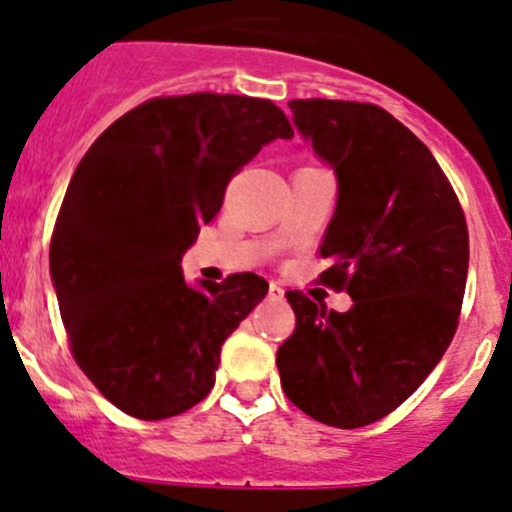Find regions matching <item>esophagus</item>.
<instances>
[{"mask_svg": "<svg viewBox=\"0 0 512 512\" xmlns=\"http://www.w3.org/2000/svg\"><path fill=\"white\" fill-rule=\"evenodd\" d=\"M268 298H271V301H283V288L278 286V283H271V286H268Z\"/></svg>", "mask_w": 512, "mask_h": 512, "instance_id": "34e87169", "label": "esophagus"}]
</instances>
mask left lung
<instances>
[{"instance_id": "left-lung-1", "label": "left lung", "mask_w": 512, "mask_h": 512, "mask_svg": "<svg viewBox=\"0 0 512 512\" xmlns=\"http://www.w3.org/2000/svg\"><path fill=\"white\" fill-rule=\"evenodd\" d=\"M293 126L336 174L323 283L351 311L286 298L296 331L276 353L281 388L306 416L361 428L396 411L448 351L468 278L463 209L428 146L386 109L293 99Z\"/></svg>"}]
</instances>
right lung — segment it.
<instances>
[{
    "mask_svg": "<svg viewBox=\"0 0 512 512\" xmlns=\"http://www.w3.org/2000/svg\"><path fill=\"white\" fill-rule=\"evenodd\" d=\"M268 99L186 94L116 119L79 161L49 273L74 361L129 416L161 421L204 401L221 346L263 301L256 273L186 283L181 258L261 146L291 139Z\"/></svg>",
    "mask_w": 512,
    "mask_h": 512,
    "instance_id": "obj_1",
    "label": "right lung"
}]
</instances>
